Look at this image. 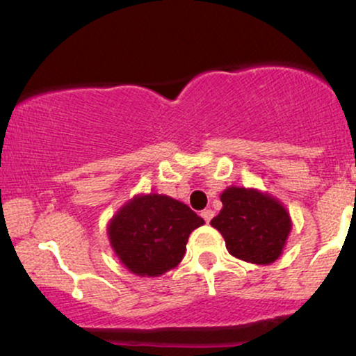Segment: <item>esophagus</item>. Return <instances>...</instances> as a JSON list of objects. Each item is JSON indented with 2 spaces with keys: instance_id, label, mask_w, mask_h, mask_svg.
I'll use <instances>...</instances> for the list:
<instances>
[{
  "instance_id": "obj_1",
  "label": "esophagus",
  "mask_w": 356,
  "mask_h": 356,
  "mask_svg": "<svg viewBox=\"0 0 356 356\" xmlns=\"http://www.w3.org/2000/svg\"><path fill=\"white\" fill-rule=\"evenodd\" d=\"M201 216H202V219L206 220V222H209V220L214 218V211H211V209H204L202 212H201Z\"/></svg>"
}]
</instances>
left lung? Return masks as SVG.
I'll use <instances>...</instances> for the list:
<instances>
[{"instance_id":"obj_1","label":"left lung","mask_w":356,"mask_h":356,"mask_svg":"<svg viewBox=\"0 0 356 356\" xmlns=\"http://www.w3.org/2000/svg\"><path fill=\"white\" fill-rule=\"evenodd\" d=\"M222 209L211 226L238 259L252 264H271L283 252L291 231L288 211L273 195L257 189L231 186L220 194Z\"/></svg>"}]
</instances>
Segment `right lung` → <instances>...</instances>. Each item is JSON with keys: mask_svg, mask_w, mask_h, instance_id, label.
<instances>
[{"mask_svg": "<svg viewBox=\"0 0 356 356\" xmlns=\"http://www.w3.org/2000/svg\"><path fill=\"white\" fill-rule=\"evenodd\" d=\"M204 219L164 194L136 195L117 211L107 232L118 259L137 276H161L186 254L189 234Z\"/></svg>", "mask_w": 356, "mask_h": 356, "instance_id": "add662e5", "label": "right lung"}]
</instances>
